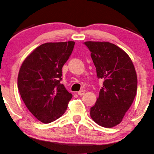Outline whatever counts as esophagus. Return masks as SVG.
I'll return each mask as SVG.
<instances>
[{"instance_id":"esophagus-1","label":"esophagus","mask_w":154,"mask_h":154,"mask_svg":"<svg viewBox=\"0 0 154 154\" xmlns=\"http://www.w3.org/2000/svg\"><path fill=\"white\" fill-rule=\"evenodd\" d=\"M84 94H85V91L83 90L78 91V93H77V94L79 95V96H83V95H84Z\"/></svg>"}]
</instances>
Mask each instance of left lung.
<instances>
[{
	"label": "left lung",
	"mask_w": 154,
	"mask_h": 154,
	"mask_svg": "<svg viewBox=\"0 0 154 154\" xmlns=\"http://www.w3.org/2000/svg\"><path fill=\"white\" fill-rule=\"evenodd\" d=\"M91 52L98 79L104 80L90 116L97 125L112 128L120 124L137 94V77L127 53L108 42H84Z\"/></svg>",
	"instance_id": "8db88e82"
}]
</instances>
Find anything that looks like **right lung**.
Returning <instances> with one entry per match:
<instances>
[{
    "mask_svg": "<svg viewBox=\"0 0 154 154\" xmlns=\"http://www.w3.org/2000/svg\"><path fill=\"white\" fill-rule=\"evenodd\" d=\"M75 42H48L33 50L19 69V94L38 121L50 123L63 115L72 94L62 80V68L71 56Z\"/></svg>",
    "mask_w": 154,
    "mask_h": 154,
    "instance_id": "add662e5",
    "label": "right lung"
}]
</instances>
